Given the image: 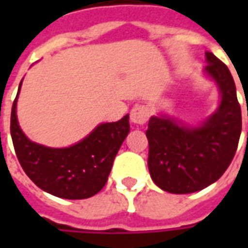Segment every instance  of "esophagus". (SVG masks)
Masks as SVG:
<instances>
[{"instance_id":"34e87169","label":"esophagus","mask_w":248,"mask_h":248,"mask_svg":"<svg viewBox=\"0 0 248 248\" xmlns=\"http://www.w3.org/2000/svg\"><path fill=\"white\" fill-rule=\"evenodd\" d=\"M150 117V110L143 106V105H137L133 108L131 113H130V119L134 124L142 126L147 122V119Z\"/></svg>"}]
</instances>
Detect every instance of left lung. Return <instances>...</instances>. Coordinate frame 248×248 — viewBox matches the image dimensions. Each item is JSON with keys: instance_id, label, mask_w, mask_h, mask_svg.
Masks as SVG:
<instances>
[{"instance_id": "obj_1", "label": "left lung", "mask_w": 248, "mask_h": 248, "mask_svg": "<svg viewBox=\"0 0 248 248\" xmlns=\"http://www.w3.org/2000/svg\"><path fill=\"white\" fill-rule=\"evenodd\" d=\"M204 71L220 90L218 110L202 124L190 127L167 117H151L147 166L151 179L171 194H190L217 182L236 153L242 113L229 67L206 53Z\"/></svg>"}]
</instances>
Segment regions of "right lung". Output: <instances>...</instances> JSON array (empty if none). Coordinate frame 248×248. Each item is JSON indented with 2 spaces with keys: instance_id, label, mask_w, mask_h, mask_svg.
I'll use <instances>...</instances> for the list:
<instances>
[{
  "instance_id": "add662e5",
  "label": "right lung",
  "mask_w": 248,
  "mask_h": 248,
  "mask_svg": "<svg viewBox=\"0 0 248 248\" xmlns=\"http://www.w3.org/2000/svg\"><path fill=\"white\" fill-rule=\"evenodd\" d=\"M19 89L12 108L10 134L26 175L41 190L58 198L86 199L101 191L108 182L114 158L129 134V115L118 122L99 124L70 147L51 149L31 142L19 129L16 114Z\"/></svg>"
}]
</instances>
